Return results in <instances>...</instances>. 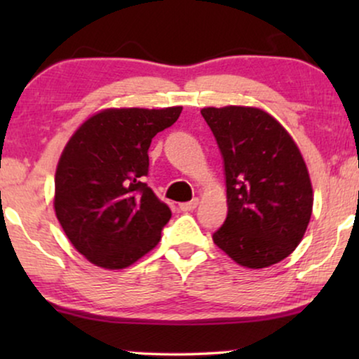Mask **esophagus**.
Returning <instances> with one entry per match:
<instances>
[{
  "label": "esophagus",
  "instance_id": "obj_1",
  "mask_svg": "<svg viewBox=\"0 0 359 359\" xmlns=\"http://www.w3.org/2000/svg\"><path fill=\"white\" fill-rule=\"evenodd\" d=\"M198 204H199V199L196 198V199H193V201H189V203L180 204V209L183 210V212H189V210H194L196 208H198Z\"/></svg>",
  "mask_w": 359,
  "mask_h": 359
}]
</instances>
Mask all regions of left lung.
<instances>
[{"mask_svg":"<svg viewBox=\"0 0 359 359\" xmlns=\"http://www.w3.org/2000/svg\"><path fill=\"white\" fill-rule=\"evenodd\" d=\"M224 158L229 212L214 243L247 268L289 257L312 215L307 166L287 130L258 107H204Z\"/></svg>","mask_w":359,"mask_h":359,"instance_id":"obj_1","label":"left lung"}]
</instances>
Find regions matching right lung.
<instances>
[{
  "label": "right lung",
  "instance_id": "1",
  "mask_svg": "<svg viewBox=\"0 0 359 359\" xmlns=\"http://www.w3.org/2000/svg\"><path fill=\"white\" fill-rule=\"evenodd\" d=\"M181 111L106 109L68 140L57 166L53 208L73 247L96 266L127 268L160 242L171 210L144 176L151 139Z\"/></svg>",
  "mask_w": 359,
  "mask_h": 359
}]
</instances>
